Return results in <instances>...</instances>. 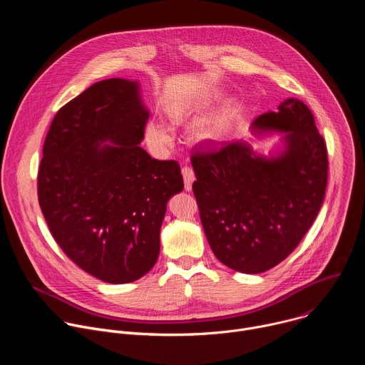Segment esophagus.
<instances>
[{
    "label": "esophagus",
    "instance_id": "1",
    "mask_svg": "<svg viewBox=\"0 0 365 365\" xmlns=\"http://www.w3.org/2000/svg\"><path fill=\"white\" fill-rule=\"evenodd\" d=\"M182 175H183V180H185V190H192V183L195 182V172L193 169L185 166L182 168Z\"/></svg>",
    "mask_w": 365,
    "mask_h": 365
}]
</instances>
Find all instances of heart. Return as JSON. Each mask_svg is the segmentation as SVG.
Wrapping results in <instances>:
<instances>
[{
    "mask_svg": "<svg viewBox=\"0 0 365 365\" xmlns=\"http://www.w3.org/2000/svg\"><path fill=\"white\" fill-rule=\"evenodd\" d=\"M185 114L183 108L179 110H173V117L175 118H180ZM195 135L199 140H214L217 137V131L214 130V127L211 125H199L195 130ZM145 137L148 140V143L155 147V148H163L166 145H169L172 143V134L170 131L160 124L159 121H148L147 127H145Z\"/></svg>",
    "mask_w": 365,
    "mask_h": 365,
    "instance_id": "obj_1",
    "label": "heart"
}]
</instances>
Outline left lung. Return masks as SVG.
Listing matches in <instances>:
<instances>
[{"label": "left lung", "instance_id": "left-lung-1", "mask_svg": "<svg viewBox=\"0 0 365 365\" xmlns=\"http://www.w3.org/2000/svg\"><path fill=\"white\" fill-rule=\"evenodd\" d=\"M254 131H283L284 148L259 158L242 141L193 151L192 185L200 222L215 257L227 267L257 274L299 245L325 197L328 153L315 118L296 98L255 118Z\"/></svg>", "mask_w": 365, "mask_h": 365}]
</instances>
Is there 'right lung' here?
I'll return each mask as SVG.
<instances>
[{
    "mask_svg": "<svg viewBox=\"0 0 365 365\" xmlns=\"http://www.w3.org/2000/svg\"><path fill=\"white\" fill-rule=\"evenodd\" d=\"M147 120L137 82L101 81L56 113L43 144L37 195L48 230L76 266L113 284L153 269L168 200L183 189L178 162L140 147Z\"/></svg>",
    "mask_w": 365,
    "mask_h": 365,
    "instance_id": "1",
    "label": "right lung"
}]
</instances>
